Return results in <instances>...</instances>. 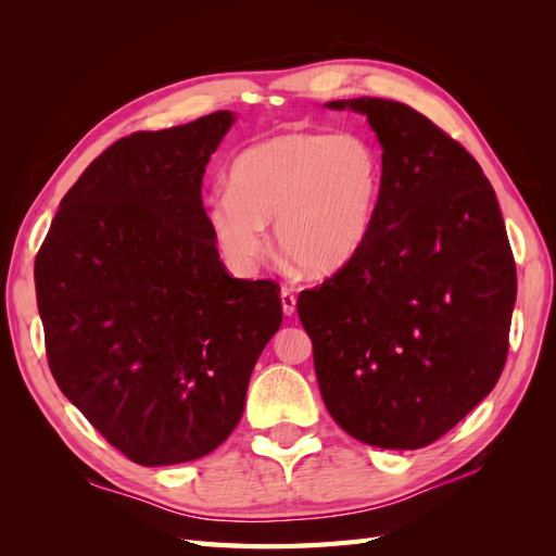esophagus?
<instances>
[{
    "label": "esophagus",
    "mask_w": 556,
    "mask_h": 556,
    "mask_svg": "<svg viewBox=\"0 0 556 556\" xmlns=\"http://www.w3.org/2000/svg\"><path fill=\"white\" fill-rule=\"evenodd\" d=\"M280 304H282V313L288 315V317L296 313V299H294V294H292V292L282 290V292H280Z\"/></svg>",
    "instance_id": "34e87169"
}]
</instances>
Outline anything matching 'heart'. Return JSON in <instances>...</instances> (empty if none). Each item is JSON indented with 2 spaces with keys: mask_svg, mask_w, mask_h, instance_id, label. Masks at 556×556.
Returning a JSON list of instances; mask_svg holds the SVG:
<instances>
[{
  "mask_svg": "<svg viewBox=\"0 0 556 556\" xmlns=\"http://www.w3.org/2000/svg\"><path fill=\"white\" fill-rule=\"evenodd\" d=\"M382 194V157L357 131H282L245 148L229 190L206 204L231 271L255 274L271 225L278 257L313 278L343 271L364 250Z\"/></svg>",
  "mask_w": 556,
  "mask_h": 556,
  "instance_id": "b5f03b06",
  "label": "heart"
}]
</instances>
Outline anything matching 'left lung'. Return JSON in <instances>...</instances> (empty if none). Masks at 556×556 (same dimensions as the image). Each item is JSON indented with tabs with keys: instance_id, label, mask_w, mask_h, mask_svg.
Listing matches in <instances>:
<instances>
[{
	"instance_id": "1",
	"label": "left lung",
	"mask_w": 556,
	"mask_h": 556,
	"mask_svg": "<svg viewBox=\"0 0 556 556\" xmlns=\"http://www.w3.org/2000/svg\"><path fill=\"white\" fill-rule=\"evenodd\" d=\"M366 115L382 194L364 250L299 294L329 415L384 450L439 441L494 390L517 274L492 182L429 117L380 97L327 102Z\"/></svg>"
}]
</instances>
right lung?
I'll list each match as a JSON object with an SVG mask.
<instances>
[{
  "label": "right lung",
  "instance_id": "add662e5",
  "mask_svg": "<svg viewBox=\"0 0 556 556\" xmlns=\"http://www.w3.org/2000/svg\"><path fill=\"white\" fill-rule=\"evenodd\" d=\"M233 123L215 111L113 143L60 201L35 262L50 374L141 466L227 441L282 323L276 282L227 274L201 201Z\"/></svg>",
  "mask_w": 556,
  "mask_h": 556
}]
</instances>
